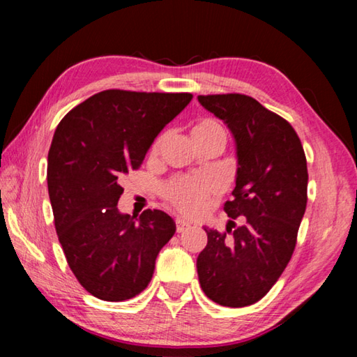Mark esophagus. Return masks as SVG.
<instances>
[{
  "label": "esophagus",
  "mask_w": 357,
  "mask_h": 357,
  "mask_svg": "<svg viewBox=\"0 0 357 357\" xmlns=\"http://www.w3.org/2000/svg\"><path fill=\"white\" fill-rule=\"evenodd\" d=\"M189 227H190L189 222H185V220H183V219H176V231H178V233L185 231V229L189 228Z\"/></svg>",
  "instance_id": "34e87169"
}]
</instances>
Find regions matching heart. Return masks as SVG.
<instances>
[{"label": "heart", "instance_id": "obj_1", "mask_svg": "<svg viewBox=\"0 0 357 357\" xmlns=\"http://www.w3.org/2000/svg\"><path fill=\"white\" fill-rule=\"evenodd\" d=\"M227 132L223 126L213 118L202 119L195 128L192 129V138L195 143H203L215 138H223L225 140ZM164 142V135L157 138L153 151L160 148ZM219 192V183L213 178L204 176H183L168 181L162 187V195L165 200L172 204L174 209L185 215H198L206 206L211 195Z\"/></svg>", "mask_w": 357, "mask_h": 357}]
</instances>
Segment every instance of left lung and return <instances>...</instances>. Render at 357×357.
I'll use <instances>...</instances> for the list:
<instances>
[{
    "instance_id": "1",
    "label": "left lung",
    "mask_w": 357,
    "mask_h": 357,
    "mask_svg": "<svg viewBox=\"0 0 357 357\" xmlns=\"http://www.w3.org/2000/svg\"><path fill=\"white\" fill-rule=\"evenodd\" d=\"M227 124L236 143V187L225 213L244 217L229 236L206 228L197 258L198 280L211 301L225 307L258 302L291 259L307 206V160L291 124L244 94L198 96Z\"/></svg>"
}]
</instances>
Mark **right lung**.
Instances as JSON below:
<instances>
[{"label": "right lung", "instance_id": "right-lung-1", "mask_svg": "<svg viewBox=\"0 0 357 357\" xmlns=\"http://www.w3.org/2000/svg\"><path fill=\"white\" fill-rule=\"evenodd\" d=\"M190 100L189 93L107 89L58 124L47 165L55 228L72 273L96 298L140 294L176 231L164 211L121 214L119 179L142 165L154 138Z\"/></svg>", "mask_w": 357, "mask_h": 357}]
</instances>
